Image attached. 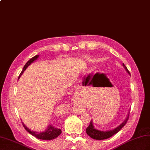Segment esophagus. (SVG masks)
Segmentation results:
<instances>
[{"label":"esophagus","instance_id":"obj_1","mask_svg":"<svg viewBox=\"0 0 150 150\" xmlns=\"http://www.w3.org/2000/svg\"><path fill=\"white\" fill-rule=\"evenodd\" d=\"M74 111L75 112V113H77L79 114H81L84 110H83V109H82L81 108H75Z\"/></svg>","mask_w":150,"mask_h":150}]
</instances>
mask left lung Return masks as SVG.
<instances>
[{
	"instance_id": "left-lung-1",
	"label": "left lung",
	"mask_w": 150,
	"mask_h": 150,
	"mask_svg": "<svg viewBox=\"0 0 150 150\" xmlns=\"http://www.w3.org/2000/svg\"><path fill=\"white\" fill-rule=\"evenodd\" d=\"M123 67H124L125 69V70L130 75V72L128 70V69L127 68V67L125 66L124 64L123 63ZM129 117V113H128L127 117L125 118V120L123 122L122 124L118 126L117 127L115 128L113 130H106V131H102V130H99L96 129L94 128V125H93V120H91L90 124L87 127V128L86 129V133L87 134V135L90 136L91 138H93L94 139H96V140H103V139H108V138H110L113 135H115V134H117L118 132L121 129L124 127L125 124L127 122L128 119Z\"/></svg>"
}]
</instances>
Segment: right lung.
Returning <instances> with one entry per match:
<instances>
[{
	"label": "right lung",
	"mask_w": 150,
	"mask_h": 150,
	"mask_svg": "<svg viewBox=\"0 0 150 150\" xmlns=\"http://www.w3.org/2000/svg\"><path fill=\"white\" fill-rule=\"evenodd\" d=\"M39 56V55H36L34 57H33L32 58L30 59L29 61H27V63L25 64V65L23 67V69L22 71L21 72V74L19 76L18 79L20 78V76H21V75L23 74V72L25 71V70L26 68H28V66H30L33 61H35V60L37 59V58ZM23 126L24 127V128L25 129V130L26 131L28 132L30 134H32V136H33L34 137H37V139H42V140H52L55 139L57 137H58L60 134H61V130L60 129L56 128V127L53 126L52 125H48L47 129H46L45 131L44 132H37L35 131H33V130H31L30 129H29L27 127H26L24 124L23 122H22Z\"/></svg>",
	"instance_id": "right-lung-1"
}]
</instances>
